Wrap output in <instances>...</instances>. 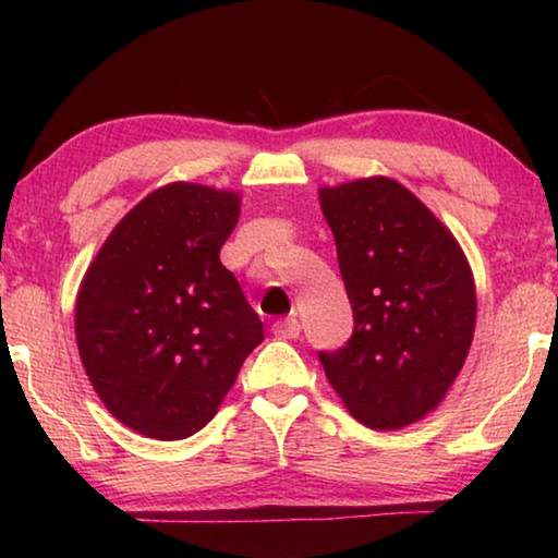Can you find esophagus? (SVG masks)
I'll return each mask as SVG.
<instances>
[{
	"mask_svg": "<svg viewBox=\"0 0 558 558\" xmlns=\"http://www.w3.org/2000/svg\"><path fill=\"white\" fill-rule=\"evenodd\" d=\"M272 335H276L278 339H295V337H300V323H298V317L278 319V323L272 325Z\"/></svg>",
	"mask_w": 558,
	"mask_h": 558,
	"instance_id": "obj_1",
	"label": "esophagus"
}]
</instances>
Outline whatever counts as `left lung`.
Segmentation results:
<instances>
[{
  "label": "left lung",
  "mask_w": 558,
  "mask_h": 558,
  "mask_svg": "<svg viewBox=\"0 0 558 558\" xmlns=\"http://www.w3.org/2000/svg\"><path fill=\"white\" fill-rule=\"evenodd\" d=\"M354 335L319 352L344 409L399 430L446 399L475 335V278L450 229L391 177L319 186Z\"/></svg>",
  "instance_id": "obj_1"
}]
</instances>
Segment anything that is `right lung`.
<instances>
[{
  "instance_id": "1",
  "label": "right lung",
  "mask_w": 558,
  "mask_h": 558,
  "mask_svg": "<svg viewBox=\"0 0 558 558\" xmlns=\"http://www.w3.org/2000/svg\"><path fill=\"white\" fill-rule=\"evenodd\" d=\"M239 216L231 189L159 186L122 216L81 280L83 369L140 436H194L263 342V323L219 258Z\"/></svg>"
}]
</instances>
